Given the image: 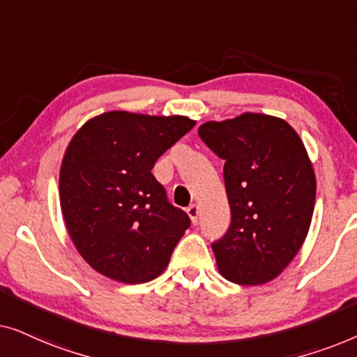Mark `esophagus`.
I'll return each mask as SVG.
<instances>
[{
    "label": "esophagus",
    "instance_id": "1",
    "mask_svg": "<svg viewBox=\"0 0 357 357\" xmlns=\"http://www.w3.org/2000/svg\"><path fill=\"white\" fill-rule=\"evenodd\" d=\"M187 213H188L190 219H192V222L197 224V222H198V216H199V208H198V204H190V206L187 208Z\"/></svg>",
    "mask_w": 357,
    "mask_h": 357
}]
</instances>
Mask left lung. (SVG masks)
I'll use <instances>...</instances> for the list:
<instances>
[{"mask_svg": "<svg viewBox=\"0 0 357 357\" xmlns=\"http://www.w3.org/2000/svg\"><path fill=\"white\" fill-rule=\"evenodd\" d=\"M198 135L224 162L231 226L213 243L219 273L243 286L275 280L301 250L315 206V174L296 130L278 116L206 121Z\"/></svg>", "mask_w": 357, "mask_h": 357, "instance_id": "left-lung-1", "label": "left lung"}]
</instances>
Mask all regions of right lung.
<instances>
[{
    "label": "right lung",
    "instance_id": "1",
    "mask_svg": "<svg viewBox=\"0 0 357 357\" xmlns=\"http://www.w3.org/2000/svg\"><path fill=\"white\" fill-rule=\"evenodd\" d=\"M183 115L105 112L73 136L60 169V206L79 255L110 280L158 278L190 218L151 174L155 160L193 128Z\"/></svg>",
    "mask_w": 357,
    "mask_h": 357
}]
</instances>
